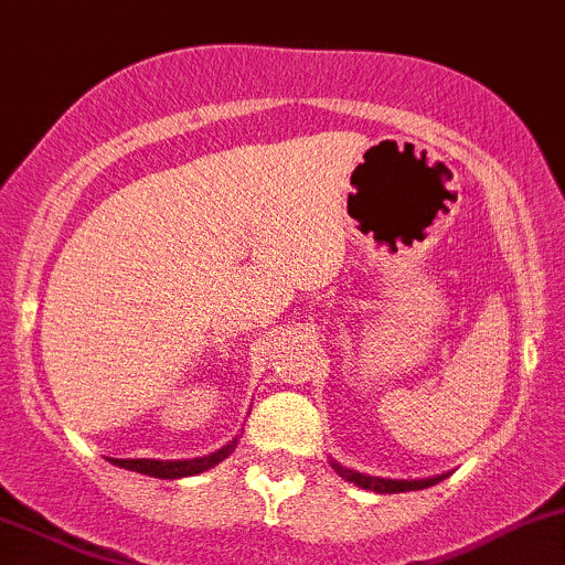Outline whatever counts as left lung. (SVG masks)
Here are the masks:
<instances>
[{"label": "left lung", "instance_id": "1", "mask_svg": "<svg viewBox=\"0 0 565 565\" xmlns=\"http://www.w3.org/2000/svg\"><path fill=\"white\" fill-rule=\"evenodd\" d=\"M331 469L337 471L339 477L348 479V482L358 484L363 490H374V493H409V490H423L430 488V484L441 482L447 475H436V477H426V479H387V477H372V475H361L355 469H344L342 463L331 460Z\"/></svg>", "mask_w": 565, "mask_h": 565}]
</instances>
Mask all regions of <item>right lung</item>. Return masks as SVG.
Here are the masks:
<instances>
[{"instance_id": "add662e5", "label": "right lung", "mask_w": 565, "mask_h": 565, "mask_svg": "<svg viewBox=\"0 0 565 565\" xmlns=\"http://www.w3.org/2000/svg\"><path fill=\"white\" fill-rule=\"evenodd\" d=\"M242 436V434H239ZM239 436H234L228 445H223L221 450L202 455V458H185V460H156V458H107L113 466H120V469L137 471V475L159 477V479H180V477H193L202 475V471L212 469V466L221 463L223 458L234 452Z\"/></svg>"}]
</instances>
